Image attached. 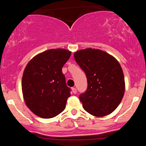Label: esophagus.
I'll use <instances>...</instances> for the list:
<instances>
[{
    "instance_id": "34e87169",
    "label": "esophagus",
    "mask_w": 146,
    "mask_h": 146,
    "mask_svg": "<svg viewBox=\"0 0 146 146\" xmlns=\"http://www.w3.org/2000/svg\"><path fill=\"white\" fill-rule=\"evenodd\" d=\"M72 92H73V94H75L76 93H77V89H76L75 88H72Z\"/></svg>"
}]
</instances>
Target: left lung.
I'll return each instance as SVG.
<instances>
[{
	"instance_id": "1",
	"label": "left lung",
	"mask_w": 146,
	"mask_h": 146,
	"mask_svg": "<svg viewBox=\"0 0 146 146\" xmlns=\"http://www.w3.org/2000/svg\"><path fill=\"white\" fill-rule=\"evenodd\" d=\"M74 57L87 77V90L79 96L85 110L97 117L113 113L125 91L124 76L118 60L102 50L92 48L79 50Z\"/></svg>"
}]
</instances>
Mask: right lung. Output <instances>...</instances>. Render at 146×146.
<instances>
[{"label": "right lung", "mask_w": 146, "mask_h": 146, "mask_svg": "<svg viewBox=\"0 0 146 146\" xmlns=\"http://www.w3.org/2000/svg\"><path fill=\"white\" fill-rule=\"evenodd\" d=\"M64 49H51L36 55L27 64L22 90L27 107L35 115L51 118L66 108L71 89L66 86L62 67L70 58Z\"/></svg>", "instance_id": "1"}]
</instances>
